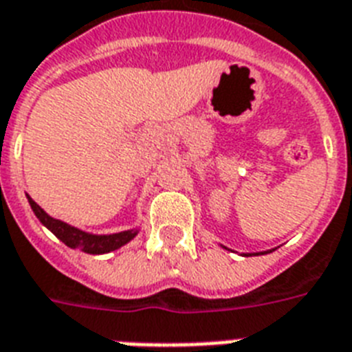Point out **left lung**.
Returning a JSON list of instances; mask_svg holds the SVG:
<instances>
[{
	"label": "left lung",
	"mask_w": 352,
	"mask_h": 352,
	"mask_svg": "<svg viewBox=\"0 0 352 352\" xmlns=\"http://www.w3.org/2000/svg\"><path fill=\"white\" fill-rule=\"evenodd\" d=\"M243 256H254V254H243ZM256 256H257V254H256Z\"/></svg>",
	"instance_id": "left-lung-1"
}]
</instances>
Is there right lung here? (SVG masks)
<instances>
[{
    "label": "right lung",
    "instance_id": "right-lung-1",
    "mask_svg": "<svg viewBox=\"0 0 352 352\" xmlns=\"http://www.w3.org/2000/svg\"><path fill=\"white\" fill-rule=\"evenodd\" d=\"M29 204L34 215L40 219V223L45 228L56 235L58 239L65 243L69 248H78L82 252H87V254H107V252H113L120 248V246L127 245L129 241L138 234L137 228L133 230H124L118 232V234H109V235H98V234H89V232L80 230V228H74V226L67 225L60 219H54L51 215L43 212V208H40L38 204L32 201L30 197Z\"/></svg>",
    "mask_w": 352,
    "mask_h": 352
}]
</instances>
